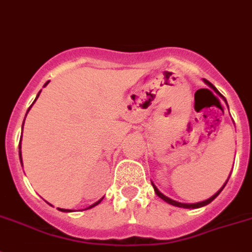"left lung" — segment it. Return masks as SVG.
Returning <instances> with one entry per match:
<instances>
[{
    "label": "left lung",
    "instance_id": "8db88e82",
    "mask_svg": "<svg viewBox=\"0 0 252 252\" xmlns=\"http://www.w3.org/2000/svg\"><path fill=\"white\" fill-rule=\"evenodd\" d=\"M203 81H205V84H207V85H209V86L211 87V89H213L214 91H215V93H218V94H219L220 96L223 97L224 100H225V97H224L223 95H221V94L219 93V91L216 90V87L214 86L213 84H210V82H209V81H207V80H203ZM225 103H226V100H225ZM228 179H229V178H228ZM226 183H228V180H226V182L224 183V186L221 187V188H220L219 190H218V192H216L215 194H214L213 197H210L209 199H206V201H202V202H198V203H182V202H176V201H174V199H171V198H168V197H166L165 194H162V193L159 192L158 189L156 188V187H155V184H153V188H155V192H156V194H157V196H158L159 198H162V199H163V201H166V202H167V203H170V205H172V206H176V207H183V209H198V207H202V206H206V205H209L210 202H213L214 199H215L216 197L219 196V194H220V192H221V190H223V189H224V187H225V184H226Z\"/></svg>",
    "mask_w": 252,
    "mask_h": 252
}]
</instances>
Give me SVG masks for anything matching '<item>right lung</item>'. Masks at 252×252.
<instances>
[{"label": "right lung", "mask_w": 252, "mask_h": 252, "mask_svg": "<svg viewBox=\"0 0 252 252\" xmlns=\"http://www.w3.org/2000/svg\"><path fill=\"white\" fill-rule=\"evenodd\" d=\"M47 84H49V81H47L46 84H45V86H46V85H47ZM39 93H41V91H39ZM39 93H38V94H37V97H38V96H39ZM37 97H36V99H34V101H36V100H37ZM34 101H33V103H34ZM32 105H33V104H32ZM32 105H31V107H32ZM31 107H29V108H28V111H29V109H31ZM27 113H28V112H27ZM26 116H27V114H26ZM23 125H24V122H23ZM19 149H20V147H19ZM19 156H20V162H22V152H20V151H19ZM101 199H103V198H101ZM101 199H99V201H97V202H95V203H94V205H91V206H90V207H87V209H91V207H94V206H96V205H99V203H100V202H101ZM60 210H62V211H66V213H69V210H64V209H60Z\"/></svg>", "instance_id": "add662e5"}]
</instances>
